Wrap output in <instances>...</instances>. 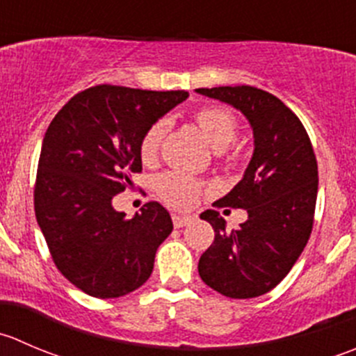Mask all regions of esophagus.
I'll return each instance as SVG.
<instances>
[{"instance_id":"34e87169","label":"esophagus","mask_w":356,"mask_h":356,"mask_svg":"<svg viewBox=\"0 0 356 356\" xmlns=\"http://www.w3.org/2000/svg\"><path fill=\"white\" fill-rule=\"evenodd\" d=\"M193 220H195V216H191V213H175V216L172 217V222H174L175 227L188 226Z\"/></svg>"}]
</instances>
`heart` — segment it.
<instances>
[{"label":"heart","mask_w":356,"mask_h":356,"mask_svg":"<svg viewBox=\"0 0 356 356\" xmlns=\"http://www.w3.org/2000/svg\"><path fill=\"white\" fill-rule=\"evenodd\" d=\"M196 127L202 130L205 139L209 140L210 146L216 149V154L222 158L224 161H234L233 153L227 149L231 143L238 136V120L229 109L222 106H205L193 113ZM167 122L153 123L149 129L144 132L139 143V156L144 165H153L160 154L161 143L167 136ZM154 188L160 198L165 203L177 209L193 205L203 191V184L191 175L182 174V172H165L158 175L154 181Z\"/></svg>","instance_id":"obj_1"}]
</instances>
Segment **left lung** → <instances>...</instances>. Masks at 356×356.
Here are the masks:
<instances>
[{"label":"left lung","mask_w":356,"mask_h":356,"mask_svg":"<svg viewBox=\"0 0 356 356\" xmlns=\"http://www.w3.org/2000/svg\"><path fill=\"white\" fill-rule=\"evenodd\" d=\"M240 109L254 130V156L243 179L216 207L245 209L234 229L217 210L200 219L216 231L198 273L210 289L231 299L273 291L292 270L309 240L318 193V165L301 120L270 92L248 85L196 88Z\"/></svg>","instance_id":"1"}]
</instances>
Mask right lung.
Returning <instances> with one entry per match:
<instances>
[{
	"label": "right lung",
	"instance_id": "add662e5",
	"mask_svg": "<svg viewBox=\"0 0 356 356\" xmlns=\"http://www.w3.org/2000/svg\"><path fill=\"white\" fill-rule=\"evenodd\" d=\"M188 92L97 85L76 94L43 137L34 212L57 270L85 294L122 298L147 282L172 219L147 202L127 219L113 198L143 172L139 143Z\"/></svg>",
	"mask_w": 356,
	"mask_h": 356
}]
</instances>
